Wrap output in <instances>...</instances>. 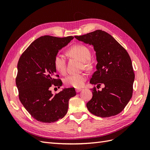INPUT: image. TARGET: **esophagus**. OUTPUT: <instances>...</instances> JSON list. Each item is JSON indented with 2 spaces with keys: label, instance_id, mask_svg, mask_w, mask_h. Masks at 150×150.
Segmentation results:
<instances>
[{
  "label": "esophagus",
  "instance_id": "34e87169",
  "mask_svg": "<svg viewBox=\"0 0 150 150\" xmlns=\"http://www.w3.org/2000/svg\"><path fill=\"white\" fill-rule=\"evenodd\" d=\"M81 91H82V89H76V93H79Z\"/></svg>",
  "mask_w": 150,
  "mask_h": 150
}]
</instances>
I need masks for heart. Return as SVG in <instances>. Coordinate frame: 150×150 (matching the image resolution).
Masks as SVG:
<instances>
[{
	"label": "heart",
	"instance_id": "b5f03b06",
	"mask_svg": "<svg viewBox=\"0 0 150 150\" xmlns=\"http://www.w3.org/2000/svg\"><path fill=\"white\" fill-rule=\"evenodd\" d=\"M67 53L72 57L78 59L82 62H85L86 66L89 64L86 63L91 57L90 49L84 44H78L73 45L67 50ZM54 67L57 72L61 74L64 75L66 72V60L65 57L61 54H57L54 57ZM87 79L86 75L81 74H71L64 79V84L67 86L74 88H81L84 85Z\"/></svg>",
	"mask_w": 150,
	"mask_h": 150
}]
</instances>
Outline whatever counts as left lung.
I'll use <instances>...</instances> for the list:
<instances>
[{"instance_id":"1","label":"left lung","mask_w":150,"mask_h":150,"mask_svg":"<svg viewBox=\"0 0 150 150\" xmlns=\"http://www.w3.org/2000/svg\"><path fill=\"white\" fill-rule=\"evenodd\" d=\"M74 37L93 46L97 71L90 83L97 85V88L104 85L101 91L93 88V98L86 104L88 110L102 117L119 114L133 95L134 73L128 52L110 34L101 30Z\"/></svg>"}]
</instances>
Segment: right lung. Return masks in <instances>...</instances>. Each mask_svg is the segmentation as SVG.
I'll list each match as a JSON object with an SVG mask.
<instances>
[{
  "mask_svg": "<svg viewBox=\"0 0 150 150\" xmlns=\"http://www.w3.org/2000/svg\"><path fill=\"white\" fill-rule=\"evenodd\" d=\"M74 38L44 35L35 40L22 54L17 63L16 83L22 105L35 120L51 123L62 118L67 112L69 100L76 96L74 88L52 94L51 86L62 83L56 74L54 59L59 50Z\"/></svg>",
  "mask_w": 150,
  "mask_h": 150,
  "instance_id": "add662e5",
  "label": "right lung"
}]
</instances>
